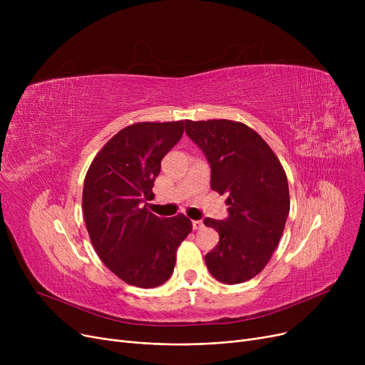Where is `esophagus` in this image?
<instances>
[{"mask_svg": "<svg viewBox=\"0 0 365 365\" xmlns=\"http://www.w3.org/2000/svg\"><path fill=\"white\" fill-rule=\"evenodd\" d=\"M202 226H204L202 220H192V227H194V229H200V227H202Z\"/></svg>", "mask_w": 365, "mask_h": 365, "instance_id": "esophagus-1", "label": "esophagus"}]
</instances>
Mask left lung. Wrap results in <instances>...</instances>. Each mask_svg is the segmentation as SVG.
<instances>
[{
	"label": "left lung",
	"mask_w": 365,
	"mask_h": 365,
	"mask_svg": "<svg viewBox=\"0 0 365 365\" xmlns=\"http://www.w3.org/2000/svg\"><path fill=\"white\" fill-rule=\"evenodd\" d=\"M186 134L212 167L210 186L227 195L229 217L204 219L219 234L205 264L223 284L245 282L263 271L284 232L290 212L285 171L260 134L240 121L186 120Z\"/></svg>",
	"instance_id": "1"
}]
</instances>
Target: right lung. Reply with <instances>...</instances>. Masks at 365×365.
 <instances>
[{
    "label": "right lung",
    "mask_w": 365,
    "mask_h": 365,
    "mask_svg": "<svg viewBox=\"0 0 365 365\" xmlns=\"http://www.w3.org/2000/svg\"><path fill=\"white\" fill-rule=\"evenodd\" d=\"M185 125H127L103 145L86 175L83 212L94 250L109 271L140 289H153L171 277L178 248L192 231L182 213L164 219L142 207L153 198L161 160L180 140Z\"/></svg>",
    "instance_id": "1"
}]
</instances>
